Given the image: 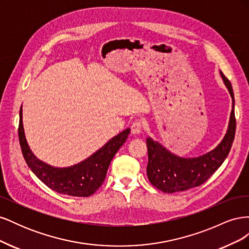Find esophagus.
<instances>
[{
	"mask_svg": "<svg viewBox=\"0 0 249 249\" xmlns=\"http://www.w3.org/2000/svg\"><path fill=\"white\" fill-rule=\"evenodd\" d=\"M144 122L141 119H137L135 120V122L132 124V126H131V132L132 134H139L141 133V131L143 130V127H144Z\"/></svg>",
	"mask_w": 249,
	"mask_h": 249,
	"instance_id": "obj_1",
	"label": "esophagus"
}]
</instances>
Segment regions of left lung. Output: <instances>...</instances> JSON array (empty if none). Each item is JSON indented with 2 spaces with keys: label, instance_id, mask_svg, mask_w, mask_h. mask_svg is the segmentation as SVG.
Masks as SVG:
<instances>
[{
  "label": "left lung",
  "instance_id": "1",
  "mask_svg": "<svg viewBox=\"0 0 249 249\" xmlns=\"http://www.w3.org/2000/svg\"><path fill=\"white\" fill-rule=\"evenodd\" d=\"M232 99V110L227 134L215 149L197 158H180L171 154L160 143L146 139L148 164L146 167L149 182L165 193L185 191L200 186L221 166L231 148L236 133V117L233 110V91L231 82L220 71Z\"/></svg>",
  "mask_w": 249,
  "mask_h": 249
}]
</instances>
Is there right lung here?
<instances>
[{"mask_svg": "<svg viewBox=\"0 0 249 249\" xmlns=\"http://www.w3.org/2000/svg\"><path fill=\"white\" fill-rule=\"evenodd\" d=\"M130 129L109 140L102 148L83 162L67 168H55L41 162L30 149L22 126V112L19 110L18 139L22 156L34 175L50 189L71 196L87 197L103 185L109 165L117 150L125 142Z\"/></svg>", "mask_w": 249, "mask_h": 249, "instance_id": "obj_1", "label": "right lung"}]
</instances>
